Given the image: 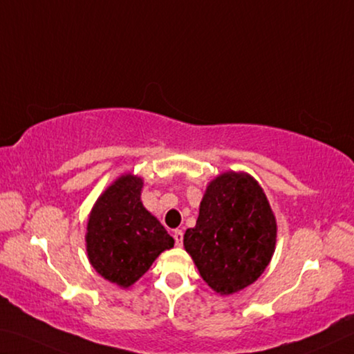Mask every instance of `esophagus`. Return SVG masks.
<instances>
[{"instance_id":"esophagus-1","label":"esophagus","mask_w":354,"mask_h":354,"mask_svg":"<svg viewBox=\"0 0 354 354\" xmlns=\"http://www.w3.org/2000/svg\"><path fill=\"white\" fill-rule=\"evenodd\" d=\"M174 239H176V244L177 245H182L183 244V232L182 230H174Z\"/></svg>"}]
</instances>
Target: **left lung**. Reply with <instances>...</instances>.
<instances>
[{
	"label": "left lung",
	"mask_w": 354,
	"mask_h": 354,
	"mask_svg": "<svg viewBox=\"0 0 354 354\" xmlns=\"http://www.w3.org/2000/svg\"><path fill=\"white\" fill-rule=\"evenodd\" d=\"M277 243V221L263 188L245 172H224L208 183L196 227L183 245L209 288L239 292L268 268Z\"/></svg>",
	"instance_id": "1"
}]
</instances>
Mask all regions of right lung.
<instances>
[{
    "label": "right lung",
    "mask_w": 354,
    "mask_h": 354,
    "mask_svg": "<svg viewBox=\"0 0 354 354\" xmlns=\"http://www.w3.org/2000/svg\"><path fill=\"white\" fill-rule=\"evenodd\" d=\"M142 178L124 174L99 196L86 224V253L99 275L120 288L140 280L174 247L158 219L142 207Z\"/></svg>",
    "instance_id": "add662e5"
}]
</instances>
